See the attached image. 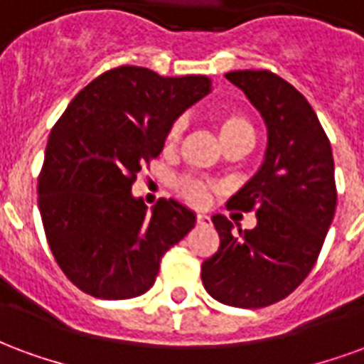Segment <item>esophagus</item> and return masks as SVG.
<instances>
[{"mask_svg": "<svg viewBox=\"0 0 364 364\" xmlns=\"http://www.w3.org/2000/svg\"><path fill=\"white\" fill-rule=\"evenodd\" d=\"M197 224H200V226H208V224H210V216H206V214L198 213L197 214Z\"/></svg>", "mask_w": 364, "mask_h": 364, "instance_id": "34e87169", "label": "esophagus"}]
</instances>
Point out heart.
Here are the masks:
<instances>
[{"instance_id":"obj_1","label":"heart","mask_w":364,"mask_h":364,"mask_svg":"<svg viewBox=\"0 0 364 364\" xmlns=\"http://www.w3.org/2000/svg\"><path fill=\"white\" fill-rule=\"evenodd\" d=\"M214 124H216V130L220 134L222 144L228 142V140H234V138H250V140H253V124L242 112L232 111V109L220 111L214 117ZM181 130L183 122L181 120H175L173 124L167 128L166 142L169 146H173L181 138ZM173 187L175 193L181 198H185L187 203H191V205H203V203H206L208 191H210V187L205 181L195 179V177H177Z\"/></svg>"}]
</instances>
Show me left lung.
I'll return each instance as SVG.
<instances>
[{
	"instance_id": "1",
	"label": "left lung",
	"mask_w": 364,
	"mask_h": 364,
	"mask_svg": "<svg viewBox=\"0 0 364 364\" xmlns=\"http://www.w3.org/2000/svg\"><path fill=\"white\" fill-rule=\"evenodd\" d=\"M267 124L265 161L228 200L255 213L253 230L214 214L220 247L200 267L206 292L236 308L287 298L318 261L337 206L331 144L306 97L269 70L226 74Z\"/></svg>"
}]
</instances>
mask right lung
Masks as SVG:
<instances>
[{"instance_id":"obj_1","label":"right lung","mask_w":364,"mask_h":364,"mask_svg":"<svg viewBox=\"0 0 364 364\" xmlns=\"http://www.w3.org/2000/svg\"><path fill=\"white\" fill-rule=\"evenodd\" d=\"M208 91L206 75L120 66L85 85L54 124L38 210L54 259L80 290L105 300L140 296L167 250L193 230L187 206L159 198L148 213L130 189L164 150L167 128Z\"/></svg>"}]
</instances>
